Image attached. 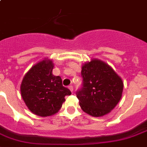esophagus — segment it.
Here are the masks:
<instances>
[{
    "label": "esophagus",
    "instance_id": "esophagus-1",
    "mask_svg": "<svg viewBox=\"0 0 147 147\" xmlns=\"http://www.w3.org/2000/svg\"><path fill=\"white\" fill-rule=\"evenodd\" d=\"M69 89H70V91L72 92H73V86H71V85H70V86H69Z\"/></svg>",
    "mask_w": 147,
    "mask_h": 147
}]
</instances>
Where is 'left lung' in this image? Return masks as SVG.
Instances as JSON below:
<instances>
[{
	"label": "left lung",
	"mask_w": 147,
	"mask_h": 147,
	"mask_svg": "<svg viewBox=\"0 0 147 147\" xmlns=\"http://www.w3.org/2000/svg\"><path fill=\"white\" fill-rule=\"evenodd\" d=\"M83 86L77 92L80 107L93 117H102L114 109L122 97L123 83L104 61L93 58L82 66Z\"/></svg>",
	"instance_id": "1"
}]
</instances>
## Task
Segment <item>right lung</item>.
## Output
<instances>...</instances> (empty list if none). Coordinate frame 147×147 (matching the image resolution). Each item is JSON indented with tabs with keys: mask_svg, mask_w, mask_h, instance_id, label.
<instances>
[{
	"mask_svg": "<svg viewBox=\"0 0 147 147\" xmlns=\"http://www.w3.org/2000/svg\"><path fill=\"white\" fill-rule=\"evenodd\" d=\"M54 63L44 58L32 66L20 84V94L33 114L47 117L56 114L71 92L62 84L60 76L52 74Z\"/></svg>",
	"mask_w": 147,
	"mask_h": 147,
	"instance_id": "1",
	"label": "right lung"
}]
</instances>
